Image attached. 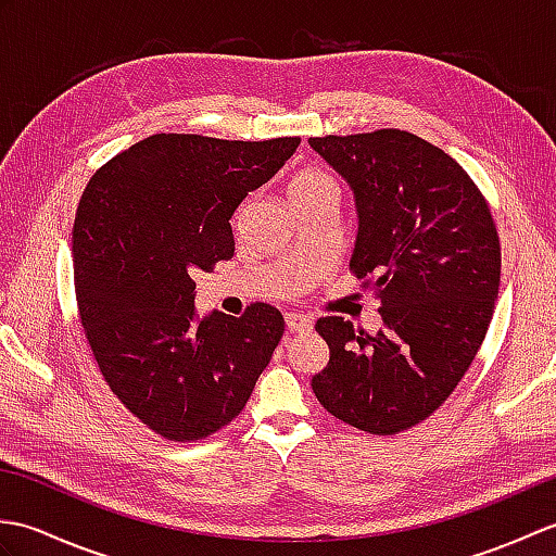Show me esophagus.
I'll use <instances>...</instances> for the list:
<instances>
[{"label":"esophagus","mask_w":556,"mask_h":556,"mask_svg":"<svg viewBox=\"0 0 556 556\" xmlns=\"http://www.w3.org/2000/svg\"><path fill=\"white\" fill-rule=\"evenodd\" d=\"M287 327H289V332H299V334H305V332H311L313 329V320L308 315H303V313H287Z\"/></svg>","instance_id":"34e87169"}]
</instances>
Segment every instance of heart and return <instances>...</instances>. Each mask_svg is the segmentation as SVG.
Instances as JSON below:
<instances>
[{
  "instance_id": "obj_1",
  "label": "heart",
  "mask_w": 556,
  "mask_h": 556,
  "mask_svg": "<svg viewBox=\"0 0 556 556\" xmlns=\"http://www.w3.org/2000/svg\"><path fill=\"white\" fill-rule=\"evenodd\" d=\"M320 191H339L332 174H327L325 169H315V167L303 169L293 176L289 184V198L305 195V193H320Z\"/></svg>"
}]
</instances>
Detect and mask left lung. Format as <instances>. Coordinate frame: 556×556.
I'll return each instance as SVG.
<instances>
[{
	"instance_id": "1",
	"label": "left lung",
	"mask_w": 556,
	"mask_h": 556,
	"mask_svg": "<svg viewBox=\"0 0 556 556\" xmlns=\"http://www.w3.org/2000/svg\"><path fill=\"white\" fill-rule=\"evenodd\" d=\"M351 184V271L380 301L377 334L329 315L315 329L329 363L317 401L351 428L399 434L430 418L473 363L500 293L502 245L485 195L460 164L401 128L315 136Z\"/></svg>"
}]
</instances>
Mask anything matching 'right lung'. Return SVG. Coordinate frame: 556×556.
<instances>
[{
	"mask_svg": "<svg viewBox=\"0 0 556 556\" xmlns=\"http://www.w3.org/2000/svg\"><path fill=\"white\" fill-rule=\"evenodd\" d=\"M299 143L155 134L102 164L80 195V325L104 382L164 440H205L229 425L285 334L269 303L200 317L193 277L233 255V212Z\"/></svg>",
	"mask_w": 556,
	"mask_h": 556,
	"instance_id": "1",
	"label": "right lung"
}]
</instances>
